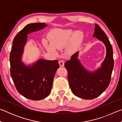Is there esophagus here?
Segmentation results:
<instances>
[{
  "instance_id": "1",
  "label": "esophagus",
  "mask_w": 122,
  "mask_h": 122,
  "mask_svg": "<svg viewBox=\"0 0 122 122\" xmlns=\"http://www.w3.org/2000/svg\"><path fill=\"white\" fill-rule=\"evenodd\" d=\"M59 65L60 67H63L64 65H65V62H64V61L62 60H61L59 62Z\"/></svg>"
}]
</instances>
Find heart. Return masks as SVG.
Listing matches in <instances>:
<instances>
[{"label": "heart", "mask_w": 122, "mask_h": 122, "mask_svg": "<svg viewBox=\"0 0 122 122\" xmlns=\"http://www.w3.org/2000/svg\"><path fill=\"white\" fill-rule=\"evenodd\" d=\"M82 37L80 30H73L71 29L56 28L51 30L49 36L50 43L46 39L43 41L46 50L53 54H57V49L64 48L67 54H72L76 51Z\"/></svg>", "instance_id": "1"}]
</instances>
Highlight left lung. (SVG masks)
<instances>
[{
	"mask_svg": "<svg viewBox=\"0 0 122 122\" xmlns=\"http://www.w3.org/2000/svg\"><path fill=\"white\" fill-rule=\"evenodd\" d=\"M94 37L102 41L106 48V57L100 67L92 71L86 69L78 58L79 51L65 63L72 92L85 100L96 98L108 88L114 65L112 46L106 33L96 24H95Z\"/></svg>",
	"mask_w": 122,
	"mask_h": 122,
	"instance_id": "1",
	"label": "left lung"
}]
</instances>
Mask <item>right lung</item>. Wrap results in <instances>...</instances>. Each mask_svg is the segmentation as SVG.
<instances>
[{
    "instance_id": "add662e5",
    "label": "right lung",
    "mask_w": 122,
    "mask_h": 122,
    "mask_svg": "<svg viewBox=\"0 0 122 122\" xmlns=\"http://www.w3.org/2000/svg\"><path fill=\"white\" fill-rule=\"evenodd\" d=\"M47 26L40 22L28 24L16 35L13 41L10 56L11 75L18 92L30 100H41L49 95L55 73L59 68L57 60L39 59L28 65L22 61L28 35Z\"/></svg>"
}]
</instances>
